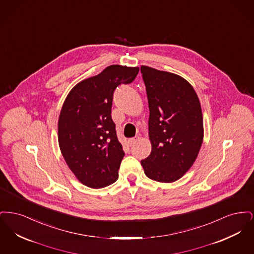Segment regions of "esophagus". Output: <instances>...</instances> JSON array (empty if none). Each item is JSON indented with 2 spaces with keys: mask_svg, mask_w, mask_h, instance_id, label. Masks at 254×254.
<instances>
[{
  "mask_svg": "<svg viewBox=\"0 0 254 254\" xmlns=\"http://www.w3.org/2000/svg\"><path fill=\"white\" fill-rule=\"evenodd\" d=\"M139 140V137L138 136H135V137H133V138H130V139H128V141H127V143H128V145H132L137 142Z\"/></svg>",
  "mask_w": 254,
  "mask_h": 254,
  "instance_id": "obj_1",
  "label": "esophagus"
}]
</instances>
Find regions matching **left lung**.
<instances>
[{"label": "left lung", "instance_id": "obj_1", "mask_svg": "<svg viewBox=\"0 0 254 254\" xmlns=\"http://www.w3.org/2000/svg\"><path fill=\"white\" fill-rule=\"evenodd\" d=\"M149 109L151 152L141 161L145 174L177 181L190 169L203 143V114L191 85L181 76L141 66Z\"/></svg>", "mask_w": 254, "mask_h": 254}]
</instances>
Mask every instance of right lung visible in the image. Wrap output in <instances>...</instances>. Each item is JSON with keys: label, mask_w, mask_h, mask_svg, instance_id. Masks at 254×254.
I'll return each instance as SVG.
<instances>
[{"label": "right lung", "mask_w": 254, "mask_h": 254, "mask_svg": "<svg viewBox=\"0 0 254 254\" xmlns=\"http://www.w3.org/2000/svg\"><path fill=\"white\" fill-rule=\"evenodd\" d=\"M139 67L112 64L75 85L61 110L58 138L62 154L79 181L102 189L118 179L125 156L111 118L117 86L135 80Z\"/></svg>", "instance_id": "1"}]
</instances>
